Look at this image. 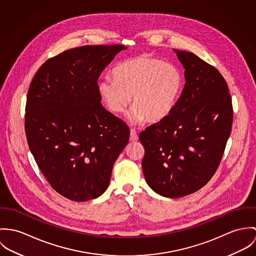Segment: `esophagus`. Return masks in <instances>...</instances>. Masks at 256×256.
<instances>
[{"label": "esophagus", "mask_w": 256, "mask_h": 256, "mask_svg": "<svg viewBox=\"0 0 256 256\" xmlns=\"http://www.w3.org/2000/svg\"><path fill=\"white\" fill-rule=\"evenodd\" d=\"M138 140V132L134 128H132L130 130V142H136Z\"/></svg>", "instance_id": "34e87169"}]
</instances>
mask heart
<instances>
[{"mask_svg":"<svg viewBox=\"0 0 256 256\" xmlns=\"http://www.w3.org/2000/svg\"><path fill=\"white\" fill-rule=\"evenodd\" d=\"M114 76H105L98 84L108 108L122 113L132 96L130 116L134 122H156L168 116L176 106L184 86L180 70L155 58H134L120 64Z\"/></svg>","mask_w":256,"mask_h":256,"instance_id":"heart-1","label":"heart"}]
</instances>
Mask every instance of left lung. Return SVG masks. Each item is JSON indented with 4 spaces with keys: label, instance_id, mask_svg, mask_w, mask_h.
I'll use <instances>...</instances> for the list:
<instances>
[{
    "label": "left lung",
    "instance_id": "left-lung-1",
    "mask_svg": "<svg viewBox=\"0 0 256 256\" xmlns=\"http://www.w3.org/2000/svg\"><path fill=\"white\" fill-rule=\"evenodd\" d=\"M184 68L186 84L170 114L140 134L142 170L158 194L178 198L198 192L213 176L232 130L227 82L213 66L174 49Z\"/></svg>",
    "mask_w": 256,
    "mask_h": 256
}]
</instances>
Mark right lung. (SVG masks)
<instances>
[{"label": "right lung", "instance_id": "1", "mask_svg": "<svg viewBox=\"0 0 256 256\" xmlns=\"http://www.w3.org/2000/svg\"><path fill=\"white\" fill-rule=\"evenodd\" d=\"M122 45L82 46L47 60L29 86L26 134L50 186L82 202L107 190L130 128L102 104L97 80Z\"/></svg>", "mask_w": 256, "mask_h": 256}]
</instances>
